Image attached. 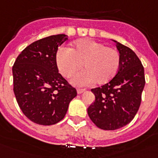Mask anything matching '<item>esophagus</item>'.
Segmentation results:
<instances>
[{
	"label": "esophagus",
	"mask_w": 158,
	"mask_h": 158,
	"mask_svg": "<svg viewBox=\"0 0 158 158\" xmlns=\"http://www.w3.org/2000/svg\"><path fill=\"white\" fill-rule=\"evenodd\" d=\"M85 91L86 90H85V89H82V88H77V92L78 94H81V93H84Z\"/></svg>",
	"instance_id": "1"
}]
</instances>
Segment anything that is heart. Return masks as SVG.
<instances>
[{
  "instance_id": "b5f03b06",
  "label": "heart",
  "mask_w": 158,
  "mask_h": 158,
  "mask_svg": "<svg viewBox=\"0 0 158 158\" xmlns=\"http://www.w3.org/2000/svg\"><path fill=\"white\" fill-rule=\"evenodd\" d=\"M55 64L60 73L71 77L81 65L85 70L75 74L71 81L77 86L96 82L105 84L115 77L120 55L114 49L91 40H78L71 49L60 47L55 54Z\"/></svg>"
}]
</instances>
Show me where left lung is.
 <instances>
[{
	"label": "left lung",
	"instance_id": "1",
	"mask_svg": "<svg viewBox=\"0 0 158 158\" xmlns=\"http://www.w3.org/2000/svg\"><path fill=\"white\" fill-rule=\"evenodd\" d=\"M120 55L115 77L102 87L92 89L95 101L87 109L91 120L102 130L114 131L134 118L145 87L144 67L135 53L113 40Z\"/></svg>",
	"mask_w": 158,
	"mask_h": 158
}]
</instances>
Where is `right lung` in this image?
Here are the masks:
<instances>
[{
    "mask_svg": "<svg viewBox=\"0 0 158 158\" xmlns=\"http://www.w3.org/2000/svg\"><path fill=\"white\" fill-rule=\"evenodd\" d=\"M67 40L65 34H57L37 40L21 52L12 66L17 102L24 115L38 125L60 121L77 96L55 64L58 47Z\"/></svg>",
    "mask_w": 158,
    "mask_h": 158,
    "instance_id": "add662e5",
    "label": "right lung"
}]
</instances>
